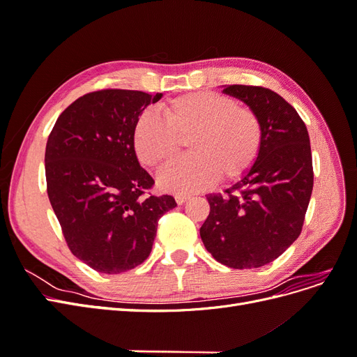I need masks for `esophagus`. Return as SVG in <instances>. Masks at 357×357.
<instances>
[{
    "instance_id": "1",
    "label": "esophagus",
    "mask_w": 357,
    "mask_h": 357,
    "mask_svg": "<svg viewBox=\"0 0 357 357\" xmlns=\"http://www.w3.org/2000/svg\"><path fill=\"white\" fill-rule=\"evenodd\" d=\"M188 199H189V195H183V193H178V195H176V201H177L178 205L185 204Z\"/></svg>"
}]
</instances>
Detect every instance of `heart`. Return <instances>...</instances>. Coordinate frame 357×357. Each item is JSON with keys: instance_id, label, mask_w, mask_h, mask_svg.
I'll list each match as a JSON object with an SVG mask.
<instances>
[{"instance_id": "heart-1", "label": "heart", "mask_w": 357, "mask_h": 357, "mask_svg": "<svg viewBox=\"0 0 357 357\" xmlns=\"http://www.w3.org/2000/svg\"><path fill=\"white\" fill-rule=\"evenodd\" d=\"M186 139L192 155L160 172L162 189L190 193L210 188L219 177L240 180L261 155L264 128L255 110L232 96L199 91L167 101L164 119L144 110L132 131L135 155L150 168L168 164Z\"/></svg>"}]
</instances>
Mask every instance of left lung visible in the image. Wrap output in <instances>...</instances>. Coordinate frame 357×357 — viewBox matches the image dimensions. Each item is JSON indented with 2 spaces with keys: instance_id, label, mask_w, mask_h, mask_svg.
Returning a JSON list of instances; mask_svg holds the SVG:
<instances>
[{
  "instance_id": "8db88e82",
  "label": "left lung",
  "mask_w": 357,
  "mask_h": 357,
  "mask_svg": "<svg viewBox=\"0 0 357 357\" xmlns=\"http://www.w3.org/2000/svg\"><path fill=\"white\" fill-rule=\"evenodd\" d=\"M225 93L261 119L264 144L255 167L225 193H210L199 234L215 261L235 269L273 262L304 226L314 172L307 126L283 96L262 86L231 84Z\"/></svg>"
}]
</instances>
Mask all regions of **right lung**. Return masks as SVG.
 <instances>
[{
	"label": "right lung",
	"instance_id": "obj_1",
	"mask_svg": "<svg viewBox=\"0 0 357 357\" xmlns=\"http://www.w3.org/2000/svg\"><path fill=\"white\" fill-rule=\"evenodd\" d=\"M162 93L101 89L70 104L46 144L47 197L71 253L104 274H121L152 252L158 222L177 205L153 195L132 143L137 117Z\"/></svg>",
	"mask_w": 357,
	"mask_h": 357
}]
</instances>
